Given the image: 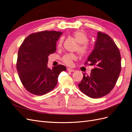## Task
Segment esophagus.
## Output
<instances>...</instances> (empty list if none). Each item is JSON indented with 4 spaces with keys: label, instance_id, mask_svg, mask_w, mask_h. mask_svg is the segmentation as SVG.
<instances>
[{
    "label": "esophagus",
    "instance_id": "obj_1",
    "mask_svg": "<svg viewBox=\"0 0 132 132\" xmlns=\"http://www.w3.org/2000/svg\"><path fill=\"white\" fill-rule=\"evenodd\" d=\"M67 70L68 71H70V72H74V71H75V70H74V69H71V68H68V69H67Z\"/></svg>",
    "mask_w": 132,
    "mask_h": 132
}]
</instances>
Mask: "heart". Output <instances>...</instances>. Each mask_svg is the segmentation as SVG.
<instances>
[{"label":"heart","instance_id":"b5f03b06","mask_svg":"<svg viewBox=\"0 0 132 132\" xmlns=\"http://www.w3.org/2000/svg\"><path fill=\"white\" fill-rule=\"evenodd\" d=\"M73 36L74 37L77 41L79 43L77 50L79 53L82 56H85L89 54L90 52V48L87 42L89 41V38L86 34L82 30H78L73 34ZM63 42V38H61L58 41L57 47L60 48L62 47ZM77 56L74 53H68L65 54L62 57V61L66 65H72L73 62L75 60L77 59Z\"/></svg>","mask_w":132,"mask_h":132}]
</instances>
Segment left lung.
<instances>
[{"mask_svg": "<svg viewBox=\"0 0 132 132\" xmlns=\"http://www.w3.org/2000/svg\"><path fill=\"white\" fill-rule=\"evenodd\" d=\"M85 65H94L90 75L84 74L79 88L91 98L107 95L116 84L121 70V57L118 48L109 35L98 32L94 49Z\"/></svg>", "mask_w": 132, "mask_h": 132, "instance_id": "left-lung-1", "label": "left lung"}]
</instances>
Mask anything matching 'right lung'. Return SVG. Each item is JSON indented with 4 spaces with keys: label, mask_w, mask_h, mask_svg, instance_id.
Wrapping results in <instances>:
<instances>
[{
    "label": "right lung",
    "mask_w": 132,
    "mask_h": 132,
    "mask_svg": "<svg viewBox=\"0 0 132 132\" xmlns=\"http://www.w3.org/2000/svg\"><path fill=\"white\" fill-rule=\"evenodd\" d=\"M62 32L44 31L30 35L24 39L18 51L16 68L23 86L29 93L43 95L52 90L57 84L64 65L50 69L48 57L56 51V42Z\"/></svg>",
    "instance_id": "obj_1"
}]
</instances>
